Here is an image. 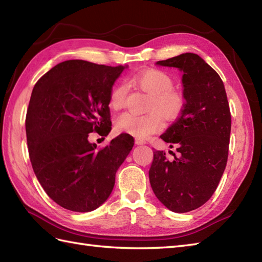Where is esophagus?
Listing matches in <instances>:
<instances>
[{"label":"esophagus","instance_id":"obj_1","mask_svg":"<svg viewBox=\"0 0 262 262\" xmlns=\"http://www.w3.org/2000/svg\"><path fill=\"white\" fill-rule=\"evenodd\" d=\"M135 143L137 144V145H144V144H146V142L144 140H141V138H136Z\"/></svg>","mask_w":262,"mask_h":262}]
</instances>
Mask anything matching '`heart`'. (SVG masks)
<instances>
[{
	"mask_svg": "<svg viewBox=\"0 0 262 262\" xmlns=\"http://www.w3.org/2000/svg\"><path fill=\"white\" fill-rule=\"evenodd\" d=\"M133 82L142 91L149 96L147 115L136 116L124 113L116 118V130L122 134H128L137 138H146L158 133L163 127L161 116L165 120L173 121L185 108V97L173 89V80L165 72L155 69L142 71L133 77ZM127 96V85L125 83L117 84L109 96V105L111 109L122 108Z\"/></svg>",
	"mask_w": 262,
	"mask_h": 262,
	"instance_id": "1",
	"label": "heart"
}]
</instances>
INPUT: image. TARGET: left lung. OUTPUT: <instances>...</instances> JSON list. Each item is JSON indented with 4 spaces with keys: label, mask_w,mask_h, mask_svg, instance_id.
I'll list each match as a JSON object with an SVG mask.
<instances>
[{
    "label": "left lung",
    "mask_w": 262,
    "mask_h": 262,
    "mask_svg": "<svg viewBox=\"0 0 262 262\" xmlns=\"http://www.w3.org/2000/svg\"><path fill=\"white\" fill-rule=\"evenodd\" d=\"M157 65L182 72L185 108L160 137L177 146L173 159L155 151L149 183L155 196L174 213H187L213 196L225 170L231 113L223 81L198 56L185 53Z\"/></svg>",
    "instance_id": "left-lung-1"
}]
</instances>
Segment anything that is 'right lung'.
Segmentation results:
<instances>
[{"mask_svg": "<svg viewBox=\"0 0 262 262\" xmlns=\"http://www.w3.org/2000/svg\"><path fill=\"white\" fill-rule=\"evenodd\" d=\"M126 68L65 60L33 88L26 117L31 165L43 190L66 209L86 213L101 206L134 146L128 134L100 149L88 140L92 132L109 134V96Z\"/></svg>", "mask_w": 262, "mask_h": 262, "instance_id": "obj_1", "label": "right lung"}]
</instances>
